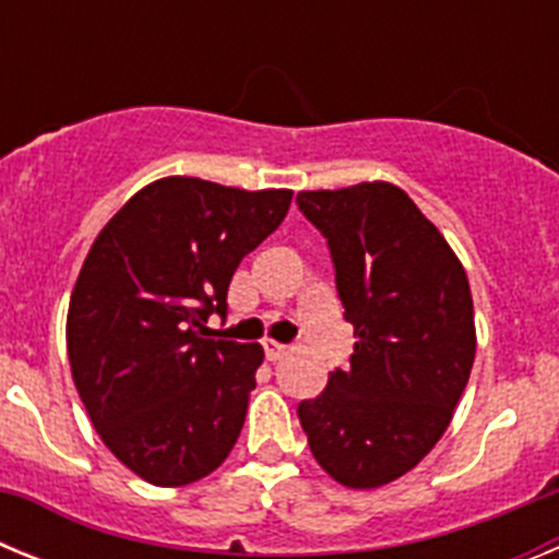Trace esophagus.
<instances>
[{
    "label": "esophagus",
    "instance_id": "34e87169",
    "mask_svg": "<svg viewBox=\"0 0 559 559\" xmlns=\"http://www.w3.org/2000/svg\"><path fill=\"white\" fill-rule=\"evenodd\" d=\"M263 349H265V358H269L271 364L280 358H285V353H288V347H283V344H276V341H271V338L263 341Z\"/></svg>",
    "mask_w": 559,
    "mask_h": 559
}]
</instances>
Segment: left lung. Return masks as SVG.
<instances>
[{"label": "left lung", "instance_id": "8db88e82", "mask_svg": "<svg viewBox=\"0 0 559 559\" xmlns=\"http://www.w3.org/2000/svg\"><path fill=\"white\" fill-rule=\"evenodd\" d=\"M328 237L349 369L299 403L316 462L344 487L372 490L428 456L451 426L476 358L467 274L442 231L389 181L296 195Z\"/></svg>", "mask_w": 559, "mask_h": 559}]
</instances>
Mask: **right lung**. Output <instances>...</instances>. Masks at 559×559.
Returning <instances> with one entry per match:
<instances>
[{
  "label": "right lung",
  "mask_w": 559,
  "mask_h": 559,
  "mask_svg": "<svg viewBox=\"0 0 559 559\" xmlns=\"http://www.w3.org/2000/svg\"><path fill=\"white\" fill-rule=\"evenodd\" d=\"M290 199L167 176L131 195L83 260L72 380L103 445L156 487L210 476L240 437L263 347L206 338V319L226 313L231 274Z\"/></svg>",
  "instance_id": "right-lung-1"
}]
</instances>
